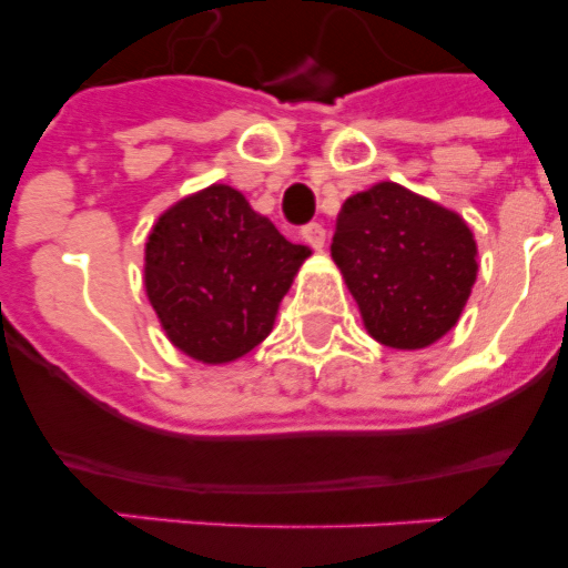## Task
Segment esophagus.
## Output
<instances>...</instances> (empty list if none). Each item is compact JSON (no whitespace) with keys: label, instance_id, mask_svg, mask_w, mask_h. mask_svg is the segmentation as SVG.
Masks as SVG:
<instances>
[{"label":"esophagus","instance_id":"obj_1","mask_svg":"<svg viewBox=\"0 0 568 568\" xmlns=\"http://www.w3.org/2000/svg\"><path fill=\"white\" fill-rule=\"evenodd\" d=\"M301 239L307 241L313 250H324V244H327V230L313 222V224H307V227L301 230Z\"/></svg>","mask_w":568,"mask_h":568}]
</instances>
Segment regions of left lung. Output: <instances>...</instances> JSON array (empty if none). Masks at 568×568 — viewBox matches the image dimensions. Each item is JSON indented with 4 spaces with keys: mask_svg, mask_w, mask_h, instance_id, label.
Wrapping results in <instances>:
<instances>
[{
    "mask_svg": "<svg viewBox=\"0 0 568 568\" xmlns=\"http://www.w3.org/2000/svg\"><path fill=\"white\" fill-rule=\"evenodd\" d=\"M329 253L366 333L393 349H424L444 338L478 278L469 224L395 182L341 204Z\"/></svg>",
    "mask_w": 568,
    "mask_h": 568,
    "instance_id": "obj_1",
    "label": "left lung"
}]
</instances>
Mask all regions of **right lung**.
<instances>
[{
  "mask_svg": "<svg viewBox=\"0 0 568 568\" xmlns=\"http://www.w3.org/2000/svg\"><path fill=\"white\" fill-rule=\"evenodd\" d=\"M313 255L230 184L164 210L144 244V290L175 349L230 364L273 333L281 298Z\"/></svg>",
  "mask_w": 568,
  "mask_h": 568,
  "instance_id": "add662e5",
  "label": "right lung"
}]
</instances>
